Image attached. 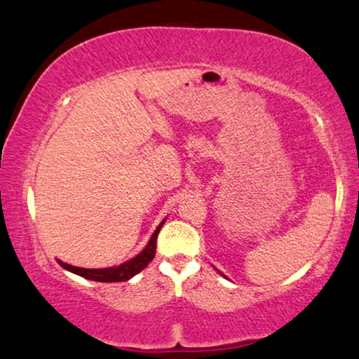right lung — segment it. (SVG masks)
I'll return each mask as SVG.
<instances>
[{
	"label": "right lung",
	"mask_w": 359,
	"mask_h": 359,
	"mask_svg": "<svg viewBox=\"0 0 359 359\" xmlns=\"http://www.w3.org/2000/svg\"><path fill=\"white\" fill-rule=\"evenodd\" d=\"M163 222L157 226L156 233L152 234L151 241L146 245V249L142 250L140 255H136L135 258H131L123 264H120L117 268H102V269H86V268H79V266H72V264H67L64 262H59L60 266L67 271H72L75 274L81 276V278L90 279V280H97V283H122V280H128L130 278H133L135 274L141 273L149 263L154 260L156 257V249H157V236L161 233V228Z\"/></svg>",
	"instance_id": "1"
}]
</instances>
